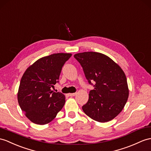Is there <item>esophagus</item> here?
<instances>
[{
    "label": "esophagus",
    "instance_id": "1",
    "mask_svg": "<svg viewBox=\"0 0 151 151\" xmlns=\"http://www.w3.org/2000/svg\"><path fill=\"white\" fill-rule=\"evenodd\" d=\"M76 95V93H69L68 95L69 96H71V97H73V96H75V95Z\"/></svg>",
    "mask_w": 151,
    "mask_h": 151
}]
</instances>
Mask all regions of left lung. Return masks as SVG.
<instances>
[{"instance_id": "8db88e82", "label": "left lung", "mask_w": 151, "mask_h": 151, "mask_svg": "<svg viewBox=\"0 0 151 151\" xmlns=\"http://www.w3.org/2000/svg\"><path fill=\"white\" fill-rule=\"evenodd\" d=\"M90 84L94 90L82 109L91 119L99 122L113 120L122 111L129 97L127 78L123 70L106 55L95 52L76 54Z\"/></svg>"}]
</instances>
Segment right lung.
<instances>
[{
  "instance_id": "1",
  "label": "right lung",
  "mask_w": 151,
  "mask_h": 151,
  "mask_svg": "<svg viewBox=\"0 0 151 151\" xmlns=\"http://www.w3.org/2000/svg\"><path fill=\"white\" fill-rule=\"evenodd\" d=\"M70 53H57L40 58L26 69L17 93L18 102L32 122L44 125L51 122L63 108L65 95L51 88L58 82L63 65Z\"/></svg>"
}]
</instances>
